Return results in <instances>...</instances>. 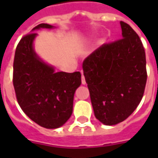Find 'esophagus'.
<instances>
[{"label": "esophagus", "mask_w": 158, "mask_h": 158, "mask_svg": "<svg viewBox=\"0 0 158 158\" xmlns=\"http://www.w3.org/2000/svg\"><path fill=\"white\" fill-rule=\"evenodd\" d=\"M82 84H86V81H85V78H84L83 75L82 76Z\"/></svg>", "instance_id": "obj_1"}]
</instances>
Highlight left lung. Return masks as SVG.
I'll list each match as a JSON object with an SVG mask.
<instances>
[{"label":"left lung","instance_id":"left-lung-1","mask_svg":"<svg viewBox=\"0 0 158 158\" xmlns=\"http://www.w3.org/2000/svg\"><path fill=\"white\" fill-rule=\"evenodd\" d=\"M120 26L122 39L104 44L82 63L95 117L106 126L130 116L147 82L143 43L130 25L121 21Z\"/></svg>","mask_w":158,"mask_h":158}]
</instances>
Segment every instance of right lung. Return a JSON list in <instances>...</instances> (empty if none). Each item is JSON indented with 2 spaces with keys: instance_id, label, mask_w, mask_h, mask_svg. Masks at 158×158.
Returning <instances> with one entry per match:
<instances>
[{
  "instance_id": "add662e5",
  "label": "right lung",
  "mask_w": 158,
  "mask_h": 158,
  "mask_svg": "<svg viewBox=\"0 0 158 158\" xmlns=\"http://www.w3.org/2000/svg\"><path fill=\"white\" fill-rule=\"evenodd\" d=\"M41 28L52 29L40 23L31 33L23 37L16 46L13 65V84L16 99L29 118L43 127L54 129L63 126L73 112L76 89L81 83V73L55 72L34 51L33 42Z\"/></svg>"
}]
</instances>
